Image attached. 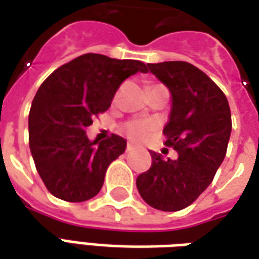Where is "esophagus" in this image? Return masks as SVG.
Returning <instances> with one entry per match:
<instances>
[{
	"mask_svg": "<svg viewBox=\"0 0 259 259\" xmlns=\"http://www.w3.org/2000/svg\"><path fill=\"white\" fill-rule=\"evenodd\" d=\"M133 149H134V147H133V145H131V144H128V145H126V149H125L126 152H131Z\"/></svg>",
	"mask_w": 259,
	"mask_h": 259,
	"instance_id": "esophagus-1",
	"label": "esophagus"
}]
</instances>
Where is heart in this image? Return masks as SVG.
I'll return each mask as SVG.
<instances>
[{
    "instance_id": "heart-1",
    "label": "heart",
    "mask_w": 259,
    "mask_h": 259,
    "mask_svg": "<svg viewBox=\"0 0 259 259\" xmlns=\"http://www.w3.org/2000/svg\"><path fill=\"white\" fill-rule=\"evenodd\" d=\"M155 130V124L151 121H130L124 126V133L134 141L148 138Z\"/></svg>"
}]
</instances>
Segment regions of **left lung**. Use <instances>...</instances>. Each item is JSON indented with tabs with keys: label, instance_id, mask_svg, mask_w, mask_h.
I'll return each mask as SVG.
<instances>
[{
	"label": "left lung",
	"instance_id": "left-lung-1",
	"mask_svg": "<svg viewBox=\"0 0 259 259\" xmlns=\"http://www.w3.org/2000/svg\"><path fill=\"white\" fill-rule=\"evenodd\" d=\"M148 69L172 94L163 134L178 158L165 160L151 151L152 165L137 178V187L151 207L178 211L213 182L227 152L231 112L220 87L196 66L175 60L148 63Z\"/></svg>",
	"mask_w": 259,
	"mask_h": 259
}]
</instances>
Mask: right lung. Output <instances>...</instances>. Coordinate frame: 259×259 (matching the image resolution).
<instances>
[{
	"label": "right lung",
	"mask_w": 259,
	"mask_h": 259,
	"mask_svg": "<svg viewBox=\"0 0 259 259\" xmlns=\"http://www.w3.org/2000/svg\"><path fill=\"white\" fill-rule=\"evenodd\" d=\"M145 63L85 53L60 66L45 80L29 111V148L40 179L55 197L85 201L99 193L108 165L126 148L112 134L90 141L85 128L108 110L121 83Z\"/></svg>",
	"instance_id": "obj_1"
}]
</instances>
